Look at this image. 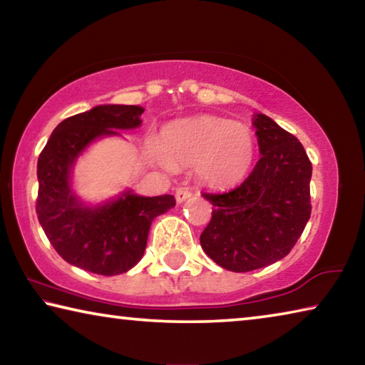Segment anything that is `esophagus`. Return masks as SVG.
<instances>
[{
  "instance_id": "1",
  "label": "esophagus",
  "mask_w": 365,
  "mask_h": 365,
  "mask_svg": "<svg viewBox=\"0 0 365 365\" xmlns=\"http://www.w3.org/2000/svg\"><path fill=\"white\" fill-rule=\"evenodd\" d=\"M190 196H191V191H190L188 188H185V187L177 188V191H175V200H177V202L187 201Z\"/></svg>"
}]
</instances>
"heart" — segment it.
I'll use <instances>...</instances> for the list:
<instances>
[{
    "label": "heart",
    "mask_w": 365,
    "mask_h": 365,
    "mask_svg": "<svg viewBox=\"0 0 365 365\" xmlns=\"http://www.w3.org/2000/svg\"><path fill=\"white\" fill-rule=\"evenodd\" d=\"M153 163L172 170L196 165L197 177L211 187L242 182L256 154L255 135L243 123L215 115H197L165 127L159 145L148 148Z\"/></svg>",
    "instance_id": "b5f03b06"
}]
</instances>
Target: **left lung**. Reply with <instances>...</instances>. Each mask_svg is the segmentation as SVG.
<instances>
[{
  "mask_svg": "<svg viewBox=\"0 0 365 365\" xmlns=\"http://www.w3.org/2000/svg\"><path fill=\"white\" fill-rule=\"evenodd\" d=\"M261 159L248 178L225 193H202L212 217L201 248L220 267L250 272L285 257L311 217L312 164L294 135L256 114Z\"/></svg>",
  "mask_w": 365,
  "mask_h": 365,
  "instance_id": "8db88e82",
  "label": "left lung"
}]
</instances>
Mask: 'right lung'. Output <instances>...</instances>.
Returning <instances> with one entry per match:
<instances>
[{
	"instance_id": "right-lung-1",
	"label": "right lung",
	"mask_w": 365,
	"mask_h": 365,
	"mask_svg": "<svg viewBox=\"0 0 365 365\" xmlns=\"http://www.w3.org/2000/svg\"><path fill=\"white\" fill-rule=\"evenodd\" d=\"M143 108L103 104L67 117L54 128L36 164V215L58 255L98 275L130 270L145 255L154 217L175 206L172 195L137 196L125 191L100 206H85L71 188V170L91 141L137 128Z\"/></svg>"
}]
</instances>
